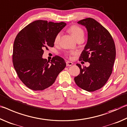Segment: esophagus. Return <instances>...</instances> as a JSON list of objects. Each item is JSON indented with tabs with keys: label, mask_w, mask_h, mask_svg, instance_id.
<instances>
[{
	"label": "esophagus",
	"mask_w": 127,
	"mask_h": 127,
	"mask_svg": "<svg viewBox=\"0 0 127 127\" xmlns=\"http://www.w3.org/2000/svg\"><path fill=\"white\" fill-rule=\"evenodd\" d=\"M66 66H71L72 65H73L72 62H69V61H66Z\"/></svg>",
	"instance_id": "esophagus-1"
}]
</instances>
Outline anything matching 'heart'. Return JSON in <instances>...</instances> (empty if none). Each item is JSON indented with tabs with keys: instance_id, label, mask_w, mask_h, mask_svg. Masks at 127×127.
<instances>
[{
	"instance_id": "heart-1",
	"label": "heart",
	"mask_w": 127,
	"mask_h": 127,
	"mask_svg": "<svg viewBox=\"0 0 127 127\" xmlns=\"http://www.w3.org/2000/svg\"><path fill=\"white\" fill-rule=\"evenodd\" d=\"M68 32L70 33V34L72 35V37L75 39V40L79 38H84V31H83V29L79 26L76 25H73L68 29ZM60 36H61V34H60V33H58V34L56 35L55 39H54V43H55V44H57V43H59L60 39Z\"/></svg>"
}]
</instances>
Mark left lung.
<instances>
[{"label":"left lung","mask_w":127,"mask_h":127,"mask_svg":"<svg viewBox=\"0 0 127 127\" xmlns=\"http://www.w3.org/2000/svg\"><path fill=\"white\" fill-rule=\"evenodd\" d=\"M78 23L86 26L88 32V41L79 61L88 62L90 65L82 68L76 64L80 74L74 80L80 88L93 92L104 86L112 73L116 56L115 43L107 29L93 18H87Z\"/></svg>","instance_id":"8db88e82"}]
</instances>
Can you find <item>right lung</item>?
I'll return each instance as SVG.
<instances>
[{
	"label": "right lung",
	"instance_id": "add662e5",
	"mask_svg": "<svg viewBox=\"0 0 127 127\" xmlns=\"http://www.w3.org/2000/svg\"><path fill=\"white\" fill-rule=\"evenodd\" d=\"M64 22L36 20L18 33L13 44L12 61L22 82L33 91H43L52 85L66 67L62 58L55 56L51 63L42 56L44 49L54 46L56 35L66 26Z\"/></svg>",
	"mask_w": 127,
	"mask_h": 127
}]
</instances>
